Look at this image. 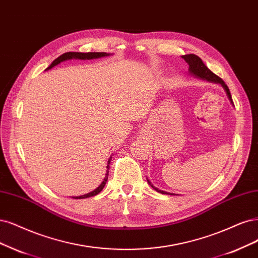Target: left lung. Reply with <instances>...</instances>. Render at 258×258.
<instances>
[{
    "instance_id": "1",
    "label": "left lung",
    "mask_w": 258,
    "mask_h": 258,
    "mask_svg": "<svg viewBox=\"0 0 258 258\" xmlns=\"http://www.w3.org/2000/svg\"><path fill=\"white\" fill-rule=\"evenodd\" d=\"M181 57L186 61V63H188V65H189V72H190L191 75H193L195 77H199V78H201L203 80H207V81H209V82H214V83L221 84V86L223 87L224 91L226 92V95L228 97L229 101L232 102V104H234L233 103V99H232V95H230V92L228 90L227 85L225 84V82L220 77H218L217 75H215L214 73H212L211 70L205 64L203 63V60L198 55H195V54H185V55H182ZM147 181H148V183L150 185H152V188L155 189L156 191L162 193V194H168L165 191L159 190L158 188H156V186H154L152 184V182H150L149 180H147Z\"/></svg>"
}]
</instances>
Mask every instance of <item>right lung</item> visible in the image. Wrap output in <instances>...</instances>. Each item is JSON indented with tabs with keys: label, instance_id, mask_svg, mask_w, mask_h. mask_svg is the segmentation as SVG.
<instances>
[{
	"label": "right lung",
	"instance_id": "add662e5",
	"mask_svg": "<svg viewBox=\"0 0 258 258\" xmlns=\"http://www.w3.org/2000/svg\"><path fill=\"white\" fill-rule=\"evenodd\" d=\"M110 55L109 53H105V52H86V53H82V52H66L64 53V54H61L60 56H58L57 58H55L54 60L52 61V64L46 69V70H49L51 69L52 67L56 66L57 64L61 63V61L64 60H67V59H73V58H77V59H93V58H99V57H103V56H108ZM110 161H111V157L109 159V162H108V166H106V174H105V177L103 181L100 183V185L98 186V188L95 189L94 191L87 193V194H84V195H80V197H73V199H86V198H91V197H94V195H97L98 193H100L102 191V189L104 188V185L106 183V180H108V175H109V164H110Z\"/></svg>",
	"mask_w": 258,
	"mask_h": 258
}]
</instances>
